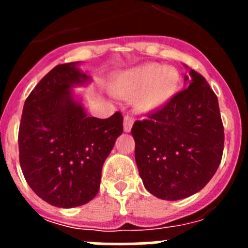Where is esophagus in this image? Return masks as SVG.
Returning a JSON list of instances; mask_svg holds the SVG:
<instances>
[{
	"label": "esophagus",
	"instance_id": "obj_1",
	"mask_svg": "<svg viewBox=\"0 0 248 248\" xmlns=\"http://www.w3.org/2000/svg\"><path fill=\"white\" fill-rule=\"evenodd\" d=\"M133 123H134V120H133V118H131L130 115H125V117H124V131H125V133H129V131L131 130Z\"/></svg>",
	"mask_w": 248,
	"mask_h": 248
}]
</instances>
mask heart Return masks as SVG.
<instances>
[{
  "label": "heart",
  "instance_id": "1",
  "mask_svg": "<svg viewBox=\"0 0 248 248\" xmlns=\"http://www.w3.org/2000/svg\"><path fill=\"white\" fill-rule=\"evenodd\" d=\"M181 77L171 65L148 63L120 72L110 82L111 93L130 99L140 111H154L165 107L176 95Z\"/></svg>",
  "mask_w": 248,
  "mask_h": 248
}]
</instances>
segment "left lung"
<instances>
[{"instance_id":"8db88e82","label":"left lung","mask_w":248,"mask_h":248,"mask_svg":"<svg viewBox=\"0 0 248 248\" xmlns=\"http://www.w3.org/2000/svg\"><path fill=\"white\" fill-rule=\"evenodd\" d=\"M184 80L186 89L131 128L140 177L161 200L200 191L222 157L225 135L216 94L194 69Z\"/></svg>"}]
</instances>
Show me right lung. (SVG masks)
<instances>
[{
  "label": "right lung",
  "mask_w": 248,
  "mask_h": 248,
  "mask_svg": "<svg viewBox=\"0 0 248 248\" xmlns=\"http://www.w3.org/2000/svg\"><path fill=\"white\" fill-rule=\"evenodd\" d=\"M80 62L54 67L31 92L18 133L19 164L30 187L46 202L71 209L95 198L102 168L123 133L119 111L88 117L74 87L92 82Z\"/></svg>",
  "instance_id": "1"
}]
</instances>
